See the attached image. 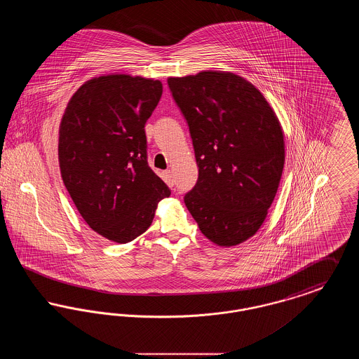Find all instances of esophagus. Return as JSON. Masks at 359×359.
I'll return each instance as SVG.
<instances>
[{"mask_svg":"<svg viewBox=\"0 0 359 359\" xmlns=\"http://www.w3.org/2000/svg\"><path fill=\"white\" fill-rule=\"evenodd\" d=\"M163 177H164V180H165V183L172 187L173 184H175V179H173V175H172L171 171H165L163 173Z\"/></svg>","mask_w":359,"mask_h":359,"instance_id":"34e87169","label":"esophagus"}]
</instances>
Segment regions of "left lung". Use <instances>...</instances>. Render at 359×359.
Masks as SVG:
<instances>
[{"label": "left lung", "instance_id": "left-lung-1", "mask_svg": "<svg viewBox=\"0 0 359 359\" xmlns=\"http://www.w3.org/2000/svg\"><path fill=\"white\" fill-rule=\"evenodd\" d=\"M187 121L199 168L184 196L205 238L236 246L268 215L285 161L284 133L259 90L233 72L168 78Z\"/></svg>", "mask_w": 359, "mask_h": 359}]
</instances>
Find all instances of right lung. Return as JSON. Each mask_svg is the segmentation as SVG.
I'll use <instances>...</instances> for the list:
<instances>
[{"mask_svg":"<svg viewBox=\"0 0 359 359\" xmlns=\"http://www.w3.org/2000/svg\"><path fill=\"white\" fill-rule=\"evenodd\" d=\"M160 81L126 74L93 78L71 97L59 128L63 183L86 223L128 243L148 230L170 188L147 160L145 122Z\"/></svg>","mask_w":359,"mask_h":359,"instance_id":"add662e5","label":"right lung"}]
</instances>
